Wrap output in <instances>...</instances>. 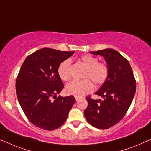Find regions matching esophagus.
Masks as SVG:
<instances>
[{
	"instance_id": "1",
	"label": "esophagus",
	"mask_w": 151,
	"mask_h": 151,
	"mask_svg": "<svg viewBox=\"0 0 151 151\" xmlns=\"http://www.w3.org/2000/svg\"><path fill=\"white\" fill-rule=\"evenodd\" d=\"M75 99H76V102H78V101H80V100H81V98H80V97H78V96H75Z\"/></svg>"
}]
</instances>
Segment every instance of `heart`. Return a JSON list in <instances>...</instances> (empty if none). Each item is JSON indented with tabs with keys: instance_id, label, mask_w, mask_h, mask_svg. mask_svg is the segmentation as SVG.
Masks as SVG:
<instances>
[{
	"instance_id": "b5f03b06",
	"label": "heart",
	"mask_w": 151,
	"mask_h": 151,
	"mask_svg": "<svg viewBox=\"0 0 151 151\" xmlns=\"http://www.w3.org/2000/svg\"><path fill=\"white\" fill-rule=\"evenodd\" d=\"M83 64L86 68L84 78H89L96 85L103 83L107 79L109 68L107 64L104 63H99L96 57L90 55H86L81 58ZM58 74L61 79L68 81L71 77V61L66 59L59 65ZM93 90L92 83L90 80L83 81L74 80L67 84L65 90L68 94L82 97Z\"/></svg>"
}]
</instances>
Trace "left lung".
Wrapping results in <instances>:
<instances>
[{
    "mask_svg": "<svg viewBox=\"0 0 151 151\" xmlns=\"http://www.w3.org/2000/svg\"><path fill=\"white\" fill-rule=\"evenodd\" d=\"M90 53L105 58L109 74L105 81L95 92L103 99L87 97L88 105L84 115L93 127L100 129H109L126 114L135 94L136 82L130 63L117 50L106 48Z\"/></svg>",
    "mask_w": 151,
    "mask_h": 151,
    "instance_id": "left-lung-1",
    "label": "left lung"
}]
</instances>
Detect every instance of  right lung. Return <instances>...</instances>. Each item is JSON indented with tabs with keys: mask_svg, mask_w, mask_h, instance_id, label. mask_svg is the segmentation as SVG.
<instances>
[{
	"mask_svg": "<svg viewBox=\"0 0 151 151\" xmlns=\"http://www.w3.org/2000/svg\"><path fill=\"white\" fill-rule=\"evenodd\" d=\"M74 53L41 48L29 55L21 66L16 78L17 97L27 118L40 129L52 131L61 127L75 103L73 96H57L64 87L58 68Z\"/></svg>",
	"mask_w": 151,
	"mask_h": 151,
	"instance_id": "obj_1",
	"label": "right lung"
}]
</instances>
